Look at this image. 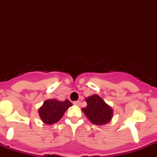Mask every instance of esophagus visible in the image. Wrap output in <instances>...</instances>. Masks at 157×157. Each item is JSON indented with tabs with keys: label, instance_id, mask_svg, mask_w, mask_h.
Instances as JSON below:
<instances>
[{
	"label": "esophagus",
	"instance_id": "34e87169",
	"mask_svg": "<svg viewBox=\"0 0 157 157\" xmlns=\"http://www.w3.org/2000/svg\"><path fill=\"white\" fill-rule=\"evenodd\" d=\"M73 104L76 105H81V101H73Z\"/></svg>",
	"mask_w": 157,
	"mask_h": 157
}]
</instances>
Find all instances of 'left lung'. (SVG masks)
Here are the masks:
<instances>
[{"label":"left lung","mask_w":157,"mask_h":157,"mask_svg":"<svg viewBox=\"0 0 157 157\" xmlns=\"http://www.w3.org/2000/svg\"><path fill=\"white\" fill-rule=\"evenodd\" d=\"M87 106L82 111L91 123L96 125H104L112 118L113 109L97 94L86 98Z\"/></svg>","instance_id":"left-lung-1"}]
</instances>
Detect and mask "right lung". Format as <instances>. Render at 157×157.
Listing matches in <instances>:
<instances>
[{
  "mask_svg": "<svg viewBox=\"0 0 157 157\" xmlns=\"http://www.w3.org/2000/svg\"><path fill=\"white\" fill-rule=\"evenodd\" d=\"M72 104L66 99L60 101L56 99H49L43 102V105L39 109V114L43 122L46 124H53L57 123L62 117L67 108Z\"/></svg>",
  "mask_w": 157,
  "mask_h": 157,
  "instance_id": "add662e5",
  "label": "right lung"
}]
</instances>
